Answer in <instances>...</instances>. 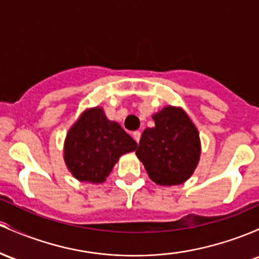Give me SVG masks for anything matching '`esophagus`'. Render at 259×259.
Returning a JSON list of instances; mask_svg holds the SVG:
<instances>
[{"instance_id": "esophagus-1", "label": "esophagus", "mask_w": 259, "mask_h": 259, "mask_svg": "<svg viewBox=\"0 0 259 259\" xmlns=\"http://www.w3.org/2000/svg\"><path fill=\"white\" fill-rule=\"evenodd\" d=\"M133 138H135V141L137 142V143H139V139H141V132H139V131H135V132H133Z\"/></svg>"}]
</instances>
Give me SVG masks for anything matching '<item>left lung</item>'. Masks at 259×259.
<instances>
[{"instance_id": "1", "label": "left lung", "mask_w": 259, "mask_h": 259, "mask_svg": "<svg viewBox=\"0 0 259 259\" xmlns=\"http://www.w3.org/2000/svg\"><path fill=\"white\" fill-rule=\"evenodd\" d=\"M153 120L155 126L144 130L136 154L156 185L184 184L199 161L198 130L181 107L165 106Z\"/></svg>"}]
</instances>
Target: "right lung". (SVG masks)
I'll return each instance as SVG.
<instances>
[{
    "instance_id": "obj_1",
    "label": "right lung",
    "mask_w": 259,
    "mask_h": 259,
    "mask_svg": "<svg viewBox=\"0 0 259 259\" xmlns=\"http://www.w3.org/2000/svg\"><path fill=\"white\" fill-rule=\"evenodd\" d=\"M136 148L135 139L98 106L85 110L67 133L65 161L77 180L101 184L118 158Z\"/></svg>"
}]
</instances>
